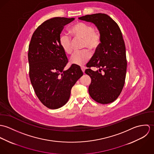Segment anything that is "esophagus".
Returning a JSON list of instances; mask_svg holds the SVG:
<instances>
[{"instance_id": "esophagus-1", "label": "esophagus", "mask_w": 154, "mask_h": 154, "mask_svg": "<svg viewBox=\"0 0 154 154\" xmlns=\"http://www.w3.org/2000/svg\"><path fill=\"white\" fill-rule=\"evenodd\" d=\"M81 69L82 71L83 72V73H84V72H85V67L84 66H81Z\"/></svg>"}]
</instances>
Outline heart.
I'll use <instances>...</instances> for the list:
<instances>
[{
	"label": "heart",
	"mask_w": 154,
	"mask_h": 154,
	"mask_svg": "<svg viewBox=\"0 0 154 154\" xmlns=\"http://www.w3.org/2000/svg\"><path fill=\"white\" fill-rule=\"evenodd\" d=\"M70 32L74 38L84 40V48H89L91 51H96L101 44L100 33L94 29L92 25L87 23H76L70 28ZM59 43L65 53L70 54L72 53V40L70 36L66 34H62L59 38ZM91 56V53L88 50L76 52L72 56L70 62L76 66H82L88 62Z\"/></svg>",
	"instance_id": "heart-1"
}]
</instances>
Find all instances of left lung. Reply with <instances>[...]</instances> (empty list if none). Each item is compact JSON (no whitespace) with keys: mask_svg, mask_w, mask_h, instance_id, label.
I'll list each match as a JSON object with an SVG mask.
<instances>
[{"mask_svg":"<svg viewBox=\"0 0 154 154\" xmlns=\"http://www.w3.org/2000/svg\"><path fill=\"white\" fill-rule=\"evenodd\" d=\"M79 20L94 23L101 36V44L87 64L85 73L91 78L88 91L96 102L112 103L120 95L125 83L127 69L126 47L122 31L111 18L105 14L87 15ZM97 67L95 72L90 67Z\"/></svg>","mask_w":154,"mask_h":154,"instance_id":"left-lung-1","label":"left lung"}]
</instances>
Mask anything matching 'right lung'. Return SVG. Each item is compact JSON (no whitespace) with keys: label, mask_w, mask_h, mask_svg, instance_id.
I'll return each instance as SVG.
<instances>
[{"label":"right lung","mask_w":154,"mask_h":154,"mask_svg":"<svg viewBox=\"0 0 154 154\" xmlns=\"http://www.w3.org/2000/svg\"><path fill=\"white\" fill-rule=\"evenodd\" d=\"M74 20L55 17L44 21L35 29L29 44L31 83L39 100L50 109L66 104L72 87L83 75L81 68L74 65L63 70L68 60L59 38L64 26Z\"/></svg>","instance_id":"obj_1"}]
</instances>
